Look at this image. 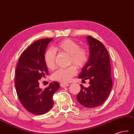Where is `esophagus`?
<instances>
[{
    "label": "esophagus",
    "instance_id": "obj_1",
    "mask_svg": "<svg viewBox=\"0 0 134 134\" xmlns=\"http://www.w3.org/2000/svg\"><path fill=\"white\" fill-rule=\"evenodd\" d=\"M69 84H66V83H61L60 84V86L62 88H65L66 87H68V86H69Z\"/></svg>",
    "mask_w": 134,
    "mask_h": 134
}]
</instances>
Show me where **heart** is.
<instances>
[{
  "mask_svg": "<svg viewBox=\"0 0 134 134\" xmlns=\"http://www.w3.org/2000/svg\"><path fill=\"white\" fill-rule=\"evenodd\" d=\"M55 50L69 55V64L81 69L88 60L87 49L81 47L79 43L71 39H65L58 43L54 47ZM56 53L52 49H47L44 54V61L50 69L55 68ZM72 65L67 68L59 69L53 73L52 78L55 81L66 83L69 82L77 72V68Z\"/></svg>",
  "mask_w": 134,
  "mask_h": 134,
  "instance_id": "1",
  "label": "heart"
}]
</instances>
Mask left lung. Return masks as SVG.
<instances>
[{"label":"left lung","mask_w":134,"mask_h":134,"mask_svg":"<svg viewBox=\"0 0 134 134\" xmlns=\"http://www.w3.org/2000/svg\"><path fill=\"white\" fill-rule=\"evenodd\" d=\"M87 39L90 45V58L79 78L89 80L90 85L88 88L80 85L81 91L77 95V100L85 107L94 108L102 105L111 92V65L108 50L104 45L90 35Z\"/></svg>","instance_id":"1"}]
</instances>
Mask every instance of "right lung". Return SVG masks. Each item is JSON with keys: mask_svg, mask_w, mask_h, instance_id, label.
<instances>
[{"mask_svg": "<svg viewBox=\"0 0 134 134\" xmlns=\"http://www.w3.org/2000/svg\"><path fill=\"white\" fill-rule=\"evenodd\" d=\"M52 40L44 38L32 43L22 53L16 68L15 86L18 97L23 107L35 115L45 114L52 108V97L60 86L55 81L44 90L39 86V80L49 73L43 57Z\"/></svg>", "mask_w": 134, "mask_h": 134, "instance_id": "obj_1", "label": "right lung"}]
</instances>
